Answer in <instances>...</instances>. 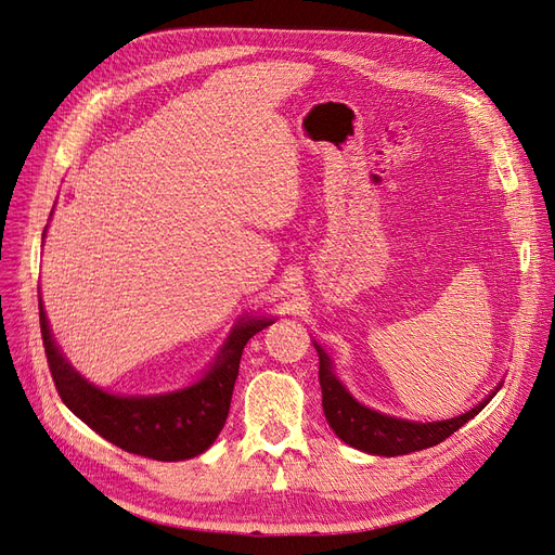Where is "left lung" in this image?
I'll return each mask as SVG.
<instances>
[{
	"instance_id": "left-lung-1",
	"label": "left lung",
	"mask_w": 555,
	"mask_h": 555,
	"mask_svg": "<svg viewBox=\"0 0 555 555\" xmlns=\"http://www.w3.org/2000/svg\"><path fill=\"white\" fill-rule=\"evenodd\" d=\"M314 347L319 354V384H322V405L328 426L345 444L365 453H375V456H405V453L440 444L489 405L502 386L500 382L479 405L465 414L444 418V422H410V418L389 416L361 405L347 391V386L335 377L331 357L317 343Z\"/></svg>"
}]
</instances>
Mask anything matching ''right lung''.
I'll return each instance as SVG.
<instances>
[{"instance_id": "obj_1", "label": "right lung", "mask_w": 555, "mask_h": 555, "mask_svg": "<svg viewBox=\"0 0 555 555\" xmlns=\"http://www.w3.org/2000/svg\"><path fill=\"white\" fill-rule=\"evenodd\" d=\"M39 319L50 373L64 405L104 440L155 461L194 459L217 440L229 416L243 349L251 335L273 324L268 317H241L204 377L184 389L157 396H120L99 389L66 361L50 333L41 298Z\"/></svg>"}]
</instances>
